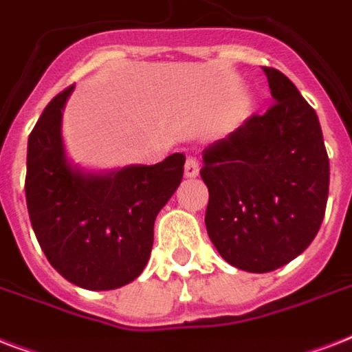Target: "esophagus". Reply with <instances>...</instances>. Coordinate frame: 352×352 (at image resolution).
<instances>
[{
	"instance_id": "obj_1",
	"label": "esophagus",
	"mask_w": 352,
	"mask_h": 352,
	"mask_svg": "<svg viewBox=\"0 0 352 352\" xmlns=\"http://www.w3.org/2000/svg\"><path fill=\"white\" fill-rule=\"evenodd\" d=\"M184 175L186 177H197L199 175V162L195 157H188L186 164H184Z\"/></svg>"
}]
</instances>
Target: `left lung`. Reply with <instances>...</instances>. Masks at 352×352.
<instances>
[{
  "instance_id": "1",
  "label": "left lung",
  "mask_w": 352,
  "mask_h": 352,
  "mask_svg": "<svg viewBox=\"0 0 352 352\" xmlns=\"http://www.w3.org/2000/svg\"><path fill=\"white\" fill-rule=\"evenodd\" d=\"M276 100L203 155L206 230L221 257L270 272L298 257L322 226L329 157L316 111L278 69L263 67Z\"/></svg>"
}]
</instances>
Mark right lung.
I'll return each instance as SVG.
<instances>
[{"mask_svg": "<svg viewBox=\"0 0 352 352\" xmlns=\"http://www.w3.org/2000/svg\"><path fill=\"white\" fill-rule=\"evenodd\" d=\"M74 85L52 98L27 146L25 195L32 230L58 274L87 290L137 279L153 246V225L182 181L186 157L153 166L89 171L73 164L62 137L63 107Z\"/></svg>", "mask_w": 352, "mask_h": 352, "instance_id": "add662e5", "label": "right lung"}]
</instances>
